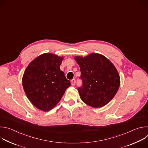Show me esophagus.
<instances>
[{"label": "esophagus", "instance_id": "1", "mask_svg": "<svg viewBox=\"0 0 148 148\" xmlns=\"http://www.w3.org/2000/svg\"><path fill=\"white\" fill-rule=\"evenodd\" d=\"M75 79H73L71 81V84L72 86H75Z\"/></svg>", "mask_w": 148, "mask_h": 148}]
</instances>
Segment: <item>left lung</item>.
I'll return each instance as SVG.
<instances>
[{"label":"left lung","instance_id":"8db88e82","mask_svg":"<svg viewBox=\"0 0 148 148\" xmlns=\"http://www.w3.org/2000/svg\"><path fill=\"white\" fill-rule=\"evenodd\" d=\"M74 58L82 81V86L78 88L81 99L91 107L105 106L114 97L120 86L116 68L107 58L97 53Z\"/></svg>","mask_w":148,"mask_h":148}]
</instances>
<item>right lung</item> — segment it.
Masks as SVG:
<instances>
[{"label": "right lung", "instance_id": "add662e5", "mask_svg": "<svg viewBox=\"0 0 148 148\" xmlns=\"http://www.w3.org/2000/svg\"><path fill=\"white\" fill-rule=\"evenodd\" d=\"M63 60L51 53L43 54L33 60L22 78L24 91L37 108L49 111L55 107L71 86L60 66Z\"/></svg>", "mask_w": 148, "mask_h": 148}]
</instances>
